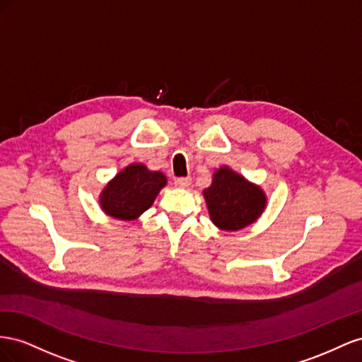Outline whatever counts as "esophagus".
<instances>
[{"label":"esophagus","instance_id":"1","mask_svg":"<svg viewBox=\"0 0 362 362\" xmlns=\"http://www.w3.org/2000/svg\"><path fill=\"white\" fill-rule=\"evenodd\" d=\"M174 185L177 188H188L191 185V177H177L174 180Z\"/></svg>","mask_w":362,"mask_h":362}]
</instances>
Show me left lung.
<instances>
[{"label": "left lung", "mask_w": 362, "mask_h": 362, "mask_svg": "<svg viewBox=\"0 0 362 362\" xmlns=\"http://www.w3.org/2000/svg\"><path fill=\"white\" fill-rule=\"evenodd\" d=\"M212 223L221 230H241L255 223L265 209L267 197L255 183L229 167L214 173L212 185L203 191Z\"/></svg>", "instance_id": "8db88e82"}]
</instances>
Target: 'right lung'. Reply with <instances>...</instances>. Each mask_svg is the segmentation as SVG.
<instances>
[{"label": "right lung", "mask_w": 362, "mask_h": 362, "mask_svg": "<svg viewBox=\"0 0 362 362\" xmlns=\"http://www.w3.org/2000/svg\"><path fill=\"white\" fill-rule=\"evenodd\" d=\"M167 185L159 171H150L146 165L132 163L119 171L100 194V206L112 218L136 220L156 200Z\"/></svg>", "instance_id": "right-lung-1"}]
</instances>
